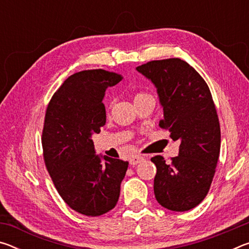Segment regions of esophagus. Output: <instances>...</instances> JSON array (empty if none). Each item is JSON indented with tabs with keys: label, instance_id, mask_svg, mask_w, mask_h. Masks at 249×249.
<instances>
[{
	"label": "esophagus",
	"instance_id": "1",
	"mask_svg": "<svg viewBox=\"0 0 249 249\" xmlns=\"http://www.w3.org/2000/svg\"><path fill=\"white\" fill-rule=\"evenodd\" d=\"M142 160H144V157H142V156H140V155H134V156H132V157H130V159H129V163H130V166H136V165H138V163H141Z\"/></svg>",
	"mask_w": 249,
	"mask_h": 249
}]
</instances>
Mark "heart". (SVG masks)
Instances as JSON below:
<instances>
[{
  "label": "heart",
  "instance_id": "b5f03b06",
  "mask_svg": "<svg viewBox=\"0 0 249 249\" xmlns=\"http://www.w3.org/2000/svg\"><path fill=\"white\" fill-rule=\"evenodd\" d=\"M147 94H145V93H138L136 96H135V99H137V98H142V96H146Z\"/></svg>",
  "mask_w": 249,
  "mask_h": 249
}]
</instances>
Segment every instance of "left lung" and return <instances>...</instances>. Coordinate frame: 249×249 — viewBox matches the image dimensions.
Wrapping results in <instances>:
<instances>
[{
  "mask_svg": "<svg viewBox=\"0 0 249 249\" xmlns=\"http://www.w3.org/2000/svg\"><path fill=\"white\" fill-rule=\"evenodd\" d=\"M136 70L157 90L163 111L160 127L180 142L171 163L161 156L151 158L157 167L156 200L170 211H189L208 195L220 156L221 129L212 95L197 71L179 58L149 61Z\"/></svg>",
  "mask_w": 249,
  "mask_h": 249,
  "instance_id": "8db88e82",
  "label": "left lung"
}]
</instances>
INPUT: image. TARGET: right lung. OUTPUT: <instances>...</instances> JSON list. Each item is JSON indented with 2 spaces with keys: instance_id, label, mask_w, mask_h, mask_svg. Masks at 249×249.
Returning a JSON list of instances; mask_svg holds the SVG:
<instances>
[{
  "instance_id": "add662e5",
  "label": "right lung",
  "mask_w": 249,
  "mask_h": 249,
  "mask_svg": "<svg viewBox=\"0 0 249 249\" xmlns=\"http://www.w3.org/2000/svg\"><path fill=\"white\" fill-rule=\"evenodd\" d=\"M122 80L102 69L74 73L53 94L43 130L45 163L71 209L87 216L111 211L120 197L128 162L96 155L92 135L105 125V91Z\"/></svg>"
}]
</instances>
